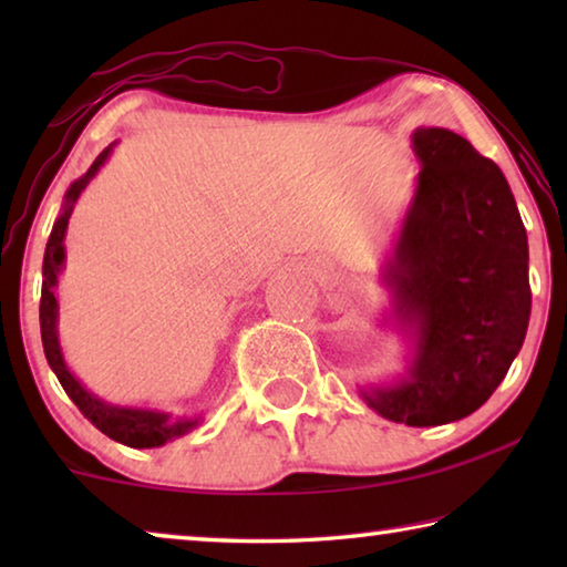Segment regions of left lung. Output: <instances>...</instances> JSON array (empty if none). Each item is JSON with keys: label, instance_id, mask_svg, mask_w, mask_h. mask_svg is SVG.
Here are the masks:
<instances>
[{"label": "left lung", "instance_id": "1", "mask_svg": "<svg viewBox=\"0 0 567 567\" xmlns=\"http://www.w3.org/2000/svg\"><path fill=\"white\" fill-rule=\"evenodd\" d=\"M420 175L380 267L382 328L405 344V370L360 385L370 410L410 427L485 405L530 322L527 235L505 175L465 137L417 127Z\"/></svg>", "mask_w": 567, "mask_h": 567}]
</instances>
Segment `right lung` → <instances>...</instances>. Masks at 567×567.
<instances>
[{
    "label": "right lung",
    "mask_w": 567,
    "mask_h": 567,
    "mask_svg": "<svg viewBox=\"0 0 567 567\" xmlns=\"http://www.w3.org/2000/svg\"><path fill=\"white\" fill-rule=\"evenodd\" d=\"M117 142H112L110 147L100 152V157L92 162L90 169L82 177H76L70 189L64 192L62 213L54 219L52 235L47 239L44 249V262H42V302H40V328H42V344L47 362H50L56 380L62 382V388L76 408L82 410V415L92 420V425L102 430L104 435L117 440L122 445L130 447H162L165 443H172L182 435L192 433L199 427L203 415H182L172 417V412L159 408H142V405H117V402H107L100 395H94L87 385H82V380L70 370V364L64 360V350L60 342V297H56V285H60V275L66 262V225H70L72 209L76 199L82 197V192L87 189L90 182L97 177V172L104 167V162L110 159L112 150Z\"/></svg>",
    "instance_id": "add662e5"
}]
</instances>
